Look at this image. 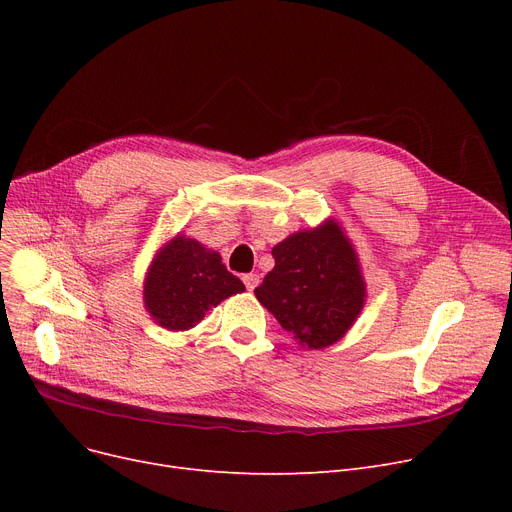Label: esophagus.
Masks as SVG:
<instances>
[{
	"label": "esophagus",
	"instance_id": "34e87169",
	"mask_svg": "<svg viewBox=\"0 0 512 512\" xmlns=\"http://www.w3.org/2000/svg\"><path fill=\"white\" fill-rule=\"evenodd\" d=\"M242 282H245L247 290H255L257 284H259V276L257 274H245V276H242Z\"/></svg>",
	"mask_w": 512,
	"mask_h": 512
}]
</instances>
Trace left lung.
Here are the masks:
<instances>
[{"mask_svg":"<svg viewBox=\"0 0 512 512\" xmlns=\"http://www.w3.org/2000/svg\"><path fill=\"white\" fill-rule=\"evenodd\" d=\"M274 270L255 288L257 301L307 348L338 342L365 305L357 253L336 220L290 234L272 249Z\"/></svg>","mask_w":512,"mask_h":512,"instance_id":"1","label":"left lung"}]
</instances>
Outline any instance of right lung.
<instances>
[{"label": "right lung", "instance_id": "add662e5", "mask_svg": "<svg viewBox=\"0 0 512 512\" xmlns=\"http://www.w3.org/2000/svg\"><path fill=\"white\" fill-rule=\"evenodd\" d=\"M245 290L226 270L220 253L176 234L149 265L143 301L155 324L170 332L195 328L205 313Z\"/></svg>", "mask_w": 512, "mask_h": 512}]
</instances>
